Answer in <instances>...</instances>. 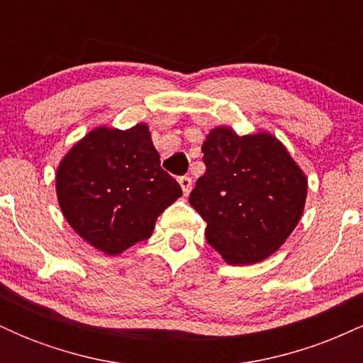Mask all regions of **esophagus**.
Returning a JSON list of instances; mask_svg holds the SVG:
<instances>
[{
  "label": "esophagus",
  "mask_w": 363,
  "mask_h": 363,
  "mask_svg": "<svg viewBox=\"0 0 363 363\" xmlns=\"http://www.w3.org/2000/svg\"><path fill=\"white\" fill-rule=\"evenodd\" d=\"M179 184H181L182 193H184V196L191 193V186H193V181H191V177H187V176L179 177Z\"/></svg>",
  "instance_id": "obj_1"
}]
</instances>
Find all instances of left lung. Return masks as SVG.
Segmentation results:
<instances>
[{
	"instance_id": "obj_1",
	"label": "left lung",
	"mask_w": 363,
	"mask_h": 363,
	"mask_svg": "<svg viewBox=\"0 0 363 363\" xmlns=\"http://www.w3.org/2000/svg\"><path fill=\"white\" fill-rule=\"evenodd\" d=\"M206 172L189 196L206 222V240L234 266L264 261L297 227L307 177L272 133L237 135L216 126L201 147Z\"/></svg>"
}]
</instances>
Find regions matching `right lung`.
I'll use <instances>...</instances> for the list:
<instances>
[{
  "mask_svg": "<svg viewBox=\"0 0 363 363\" xmlns=\"http://www.w3.org/2000/svg\"><path fill=\"white\" fill-rule=\"evenodd\" d=\"M56 194L69 227L97 251L118 256L153 234L182 189L160 167L148 124L140 123L86 133L57 165Z\"/></svg>",
  "mask_w": 363,
  "mask_h": 363,
  "instance_id": "add662e5",
  "label": "right lung"
}]
</instances>
